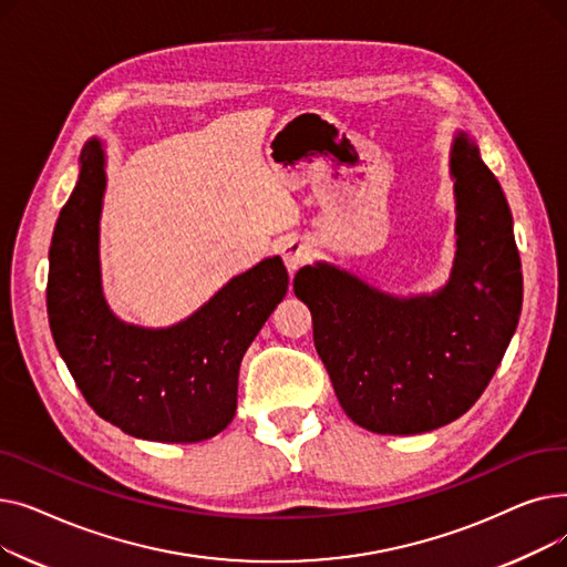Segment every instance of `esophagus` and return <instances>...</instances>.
Instances as JSON below:
<instances>
[{
  "label": "esophagus",
  "instance_id": "34e87169",
  "mask_svg": "<svg viewBox=\"0 0 567 567\" xmlns=\"http://www.w3.org/2000/svg\"><path fill=\"white\" fill-rule=\"evenodd\" d=\"M280 252H282V259L287 264V268L293 274L296 268H301L312 257V246L306 241V238L291 236V238H287V241L282 244Z\"/></svg>",
  "mask_w": 567,
  "mask_h": 567
}]
</instances>
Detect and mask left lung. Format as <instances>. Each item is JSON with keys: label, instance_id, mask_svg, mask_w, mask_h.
Segmentation results:
<instances>
[{"label": "left lung", "instance_id": "1", "mask_svg": "<svg viewBox=\"0 0 567 567\" xmlns=\"http://www.w3.org/2000/svg\"><path fill=\"white\" fill-rule=\"evenodd\" d=\"M451 176L457 250L436 291L398 296L329 261L293 278L340 406L377 434H423L457 421L487 389L517 329L513 214L462 128L451 144Z\"/></svg>", "mask_w": 567, "mask_h": 567}]
</instances>
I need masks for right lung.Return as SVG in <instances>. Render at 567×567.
<instances>
[{"label": "right lung", "mask_w": 567, "mask_h": 567, "mask_svg": "<svg viewBox=\"0 0 567 567\" xmlns=\"http://www.w3.org/2000/svg\"><path fill=\"white\" fill-rule=\"evenodd\" d=\"M105 167V144L92 137L54 225L48 274L54 344L89 406L114 427L163 443L212 439L234 419L238 368L285 299L287 268L278 255L266 257L163 329L118 319L101 278Z\"/></svg>", "instance_id": "1"}]
</instances>
